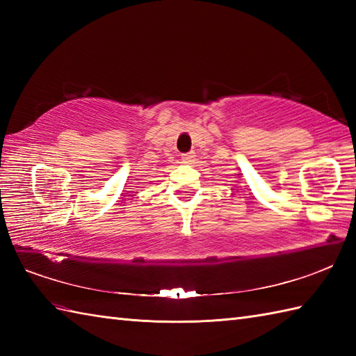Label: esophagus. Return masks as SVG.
Segmentation results:
<instances>
[{"mask_svg": "<svg viewBox=\"0 0 356 356\" xmlns=\"http://www.w3.org/2000/svg\"><path fill=\"white\" fill-rule=\"evenodd\" d=\"M195 159V153H186V154H182V161L185 162V163H191Z\"/></svg>", "mask_w": 356, "mask_h": 356, "instance_id": "obj_1", "label": "esophagus"}]
</instances>
